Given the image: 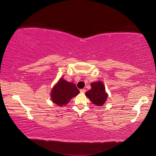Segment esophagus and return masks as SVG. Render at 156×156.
I'll list each match as a JSON object with an SVG mask.
<instances>
[{"mask_svg":"<svg viewBox=\"0 0 156 156\" xmlns=\"http://www.w3.org/2000/svg\"><path fill=\"white\" fill-rule=\"evenodd\" d=\"M80 93H85V91H86V89H80Z\"/></svg>","mask_w":156,"mask_h":156,"instance_id":"obj_1","label":"esophagus"}]
</instances>
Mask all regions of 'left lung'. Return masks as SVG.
Instances as JSON below:
<instances>
[{
    "label": "left lung",
    "mask_w": 156,
    "mask_h": 156,
    "mask_svg": "<svg viewBox=\"0 0 156 156\" xmlns=\"http://www.w3.org/2000/svg\"><path fill=\"white\" fill-rule=\"evenodd\" d=\"M91 89L85 93L86 96L92 103L97 106H102L106 102L108 94L105 91V87L101 81L95 82L91 84Z\"/></svg>",
    "instance_id": "1"
}]
</instances>
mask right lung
<instances>
[{"mask_svg":"<svg viewBox=\"0 0 156 156\" xmlns=\"http://www.w3.org/2000/svg\"><path fill=\"white\" fill-rule=\"evenodd\" d=\"M80 93V91L74 84L67 82L61 78L55 84L51 92V98L53 102L62 107L66 105L72 98Z\"/></svg>","mask_w":156,"mask_h":156,"instance_id":"obj_1","label":"right lung"}]
</instances>
